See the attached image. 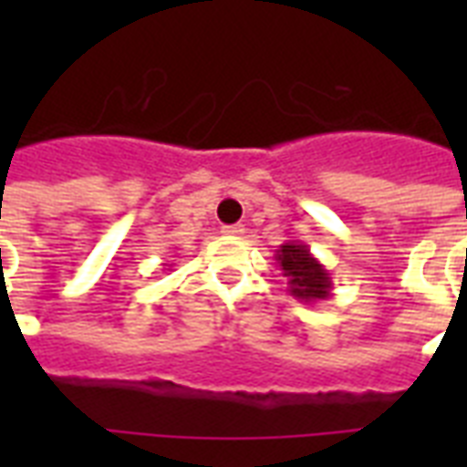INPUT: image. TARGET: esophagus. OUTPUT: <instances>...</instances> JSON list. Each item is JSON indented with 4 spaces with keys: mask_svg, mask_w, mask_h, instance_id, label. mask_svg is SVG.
<instances>
[{
    "mask_svg": "<svg viewBox=\"0 0 467 467\" xmlns=\"http://www.w3.org/2000/svg\"><path fill=\"white\" fill-rule=\"evenodd\" d=\"M223 234H230V237H240V234H244V225H227V227H223Z\"/></svg>",
    "mask_w": 467,
    "mask_h": 467,
    "instance_id": "obj_1",
    "label": "esophagus"
}]
</instances>
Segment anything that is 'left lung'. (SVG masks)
Listing matches in <instances>:
<instances>
[{
    "label": "left lung",
    "instance_id": "left-lung-1",
    "mask_svg": "<svg viewBox=\"0 0 467 467\" xmlns=\"http://www.w3.org/2000/svg\"><path fill=\"white\" fill-rule=\"evenodd\" d=\"M276 262L288 278V293L300 303H317L332 298V276L329 271L315 259L306 242L288 240L276 249Z\"/></svg>",
    "mask_w": 467,
    "mask_h": 467
}]
</instances>
